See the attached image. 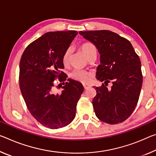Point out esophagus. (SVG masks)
I'll return each mask as SVG.
<instances>
[{"mask_svg": "<svg viewBox=\"0 0 156 156\" xmlns=\"http://www.w3.org/2000/svg\"><path fill=\"white\" fill-rule=\"evenodd\" d=\"M83 87H84V88H85V90H87V89L90 87V85H86V84H83Z\"/></svg>", "mask_w": 156, "mask_h": 156, "instance_id": "1", "label": "esophagus"}]
</instances>
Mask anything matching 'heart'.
Returning a JSON list of instances; mask_svg holds the SVG:
<instances>
[{
  "instance_id": "1",
  "label": "heart",
  "mask_w": 156,
  "mask_h": 156,
  "mask_svg": "<svg viewBox=\"0 0 156 156\" xmlns=\"http://www.w3.org/2000/svg\"><path fill=\"white\" fill-rule=\"evenodd\" d=\"M81 50H82L84 55L87 58H88L92 54H96V46L91 43H85L81 46ZM71 48H68L62 57V62L65 65H66L69 62V58L71 55ZM70 76L73 80H76L83 83H87L91 78V73L87 72L85 70L80 69H76L71 71Z\"/></svg>"
}]
</instances>
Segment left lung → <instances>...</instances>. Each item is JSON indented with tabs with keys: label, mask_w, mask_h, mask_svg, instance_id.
Segmentation results:
<instances>
[{
	"label": "left lung",
	"mask_w": 156,
	"mask_h": 156,
	"mask_svg": "<svg viewBox=\"0 0 156 156\" xmlns=\"http://www.w3.org/2000/svg\"><path fill=\"white\" fill-rule=\"evenodd\" d=\"M100 54L96 78L103 83L95 87L92 104L96 116L110 124L122 123L130 117L137 104L142 85L141 62L128 39L109 30L80 31Z\"/></svg>",
	"instance_id": "left-lung-1"
}]
</instances>
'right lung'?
I'll list each match as a JSON object with an SVG mask.
<instances>
[{
  "instance_id": "1",
  "label": "right lung",
  "mask_w": 156,
  "mask_h": 156,
  "mask_svg": "<svg viewBox=\"0 0 156 156\" xmlns=\"http://www.w3.org/2000/svg\"><path fill=\"white\" fill-rule=\"evenodd\" d=\"M78 32H48L26 47L19 65V86L25 103L34 119L44 126L57 129L69 125L76 117V105L84 91L78 81L60 71L62 57ZM63 89L56 92L55 80ZM63 86H62V85Z\"/></svg>"
}]
</instances>
